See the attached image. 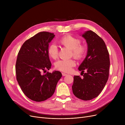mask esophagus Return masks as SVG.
I'll return each instance as SVG.
<instances>
[{"instance_id":"obj_1","label":"esophagus","mask_w":125,"mask_h":125,"mask_svg":"<svg viewBox=\"0 0 125 125\" xmlns=\"http://www.w3.org/2000/svg\"><path fill=\"white\" fill-rule=\"evenodd\" d=\"M62 75H63V76H66V75H67L66 73H62Z\"/></svg>"}]
</instances>
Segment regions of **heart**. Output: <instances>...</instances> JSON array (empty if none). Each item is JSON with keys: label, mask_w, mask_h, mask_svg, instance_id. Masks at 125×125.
<instances>
[{"label": "heart", "mask_w": 125, "mask_h": 125, "mask_svg": "<svg viewBox=\"0 0 125 125\" xmlns=\"http://www.w3.org/2000/svg\"><path fill=\"white\" fill-rule=\"evenodd\" d=\"M59 42L63 47L71 50V56L77 60L83 58L87 52V45L84 43H81L79 38L72 35H66L62 37L59 39ZM48 52L50 57L52 59H56L58 57V50L54 44L49 46ZM75 65V62L73 59L58 60L55 64L56 69L66 73L71 71L72 67Z\"/></svg>", "instance_id": "1"}]
</instances>
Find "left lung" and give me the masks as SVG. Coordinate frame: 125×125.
I'll use <instances>...</instances> for the list:
<instances>
[{
  "mask_svg": "<svg viewBox=\"0 0 125 125\" xmlns=\"http://www.w3.org/2000/svg\"><path fill=\"white\" fill-rule=\"evenodd\" d=\"M82 36L86 39L88 48L86 58L78 67L83 77L74 76L72 89L77 98L87 101L97 97L105 86L109 76L110 59L105 43L96 33L87 31ZM84 70L87 71L86 73H83Z\"/></svg>",
  "mask_w": 125,
  "mask_h": 125,
  "instance_id": "8db88e82",
  "label": "left lung"
}]
</instances>
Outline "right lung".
<instances>
[{
  "label": "right lung",
  "mask_w": 125,
  "mask_h": 125,
  "mask_svg": "<svg viewBox=\"0 0 125 125\" xmlns=\"http://www.w3.org/2000/svg\"><path fill=\"white\" fill-rule=\"evenodd\" d=\"M54 36L52 33L39 32L25 42L18 52L17 80L24 94L33 101L41 102L52 97L62 77L59 71L42 73L51 68L48 49Z\"/></svg>",
  "instance_id": "1"
}]
</instances>
